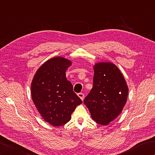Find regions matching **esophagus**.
I'll list each match as a JSON object with an SVG mask.
<instances>
[{"mask_svg": "<svg viewBox=\"0 0 155 155\" xmlns=\"http://www.w3.org/2000/svg\"><path fill=\"white\" fill-rule=\"evenodd\" d=\"M78 96L79 97L80 99L83 101V99H84V94L83 93H78Z\"/></svg>", "mask_w": 155, "mask_h": 155, "instance_id": "34e87169", "label": "esophagus"}]
</instances>
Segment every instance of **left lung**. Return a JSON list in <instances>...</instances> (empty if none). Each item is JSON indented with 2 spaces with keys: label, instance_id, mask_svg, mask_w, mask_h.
<instances>
[{
  "label": "left lung",
  "instance_id": "obj_1",
  "mask_svg": "<svg viewBox=\"0 0 155 155\" xmlns=\"http://www.w3.org/2000/svg\"><path fill=\"white\" fill-rule=\"evenodd\" d=\"M93 85L84 104L92 119L106 126L122 113L126 104L128 87L122 72L112 62L93 66Z\"/></svg>",
  "mask_w": 155,
  "mask_h": 155
}]
</instances>
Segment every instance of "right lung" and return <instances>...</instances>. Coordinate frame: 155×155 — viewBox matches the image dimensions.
I'll return each mask as SVG.
<instances>
[{
  "instance_id": "1",
  "label": "right lung",
  "mask_w": 155,
  "mask_h": 155,
  "mask_svg": "<svg viewBox=\"0 0 155 155\" xmlns=\"http://www.w3.org/2000/svg\"><path fill=\"white\" fill-rule=\"evenodd\" d=\"M72 65L71 60L56 56L48 60L36 71L31 84L34 105L45 122L55 127L64 125L82 104L67 81L66 71Z\"/></svg>"
}]
</instances>
